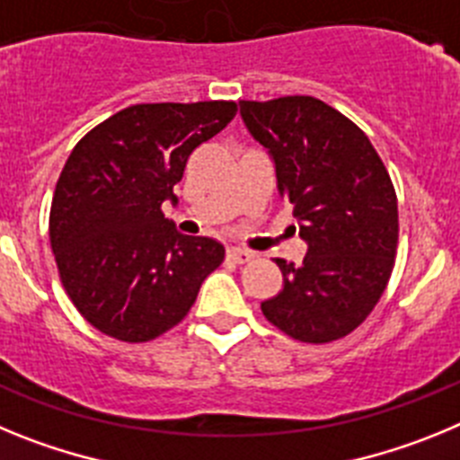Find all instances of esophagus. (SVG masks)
<instances>
[{"label": "esophagus", "instance_id": "34e87169", "mask_svg": "<svg viewBox=\"0 0 460 460\" xmlns=\"http://www.w3.org/2000/svg\"><path fill=\"white\" fill-rule=\"evenodd\" d=\"M227 258L233 260V262H239V265H242V262H249V260H253V253L246 249H239V246H230V249H227Z\"/></svg>", "mask_w": 460, "mask_h": 460}]
</instances>
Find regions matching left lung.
Here are the masks:
<instances>
[{
    "label": "left lung",
    "mask_w": 460,
    "mask_h": 460,
    "mask_svg": "<svg viewBox=\"0 0 460 460\" xmlns=\"http://www.w3.org/2000/svg\"><path fill=\"white\" fill-rule=\"evenodd\" d=\"M239 112L274 161L308 246L302 265L276 258L283 290L262 313L302 343L343 339L376 308L394 270L398 205L387 168L367 133L320 99L242 101Z\"/></svg>",
    "instance_id": "obj_1"
}]
</instances>
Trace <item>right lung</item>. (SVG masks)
I'll list each match as a JSON object with an SVG mask.
<instances>
[{"label": "right lung", "mask_w": 460, "mask_h": 460, "mask_svg": "<svg viewBox=\"0 0 460 460\" xmlns=\"http://www.w3.org/2000/svg\"><path fill=\"white\" fill-rule=\"evenodd\" d=\"M237 105L140 103L108 117L73 147L50 209V246L71 302L101 334L145 343L186 318L223 243L174 230L189 156L221 133Z\"/></svg>", "instance_id": "right-lung-1"}]
</instances>
